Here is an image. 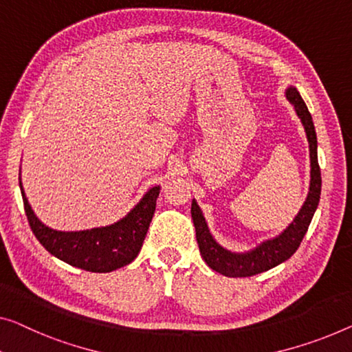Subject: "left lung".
<instances>
[{"label":"left lung","instance_id":"obj_1","mask_svg":"<svg viewBox=\"0 0 352 352\" xmlns=\"http://www.w3.org/2000/svg\"><path fill=\"white\" fill-rule=\"evenodd\" d=\"M286 98L292 102L294 109L302 120L303 128H305L308 144H310V162H311V180L310 191L305 199L300 212L294 218V221L287 226L280 235L275 239L265 240L254 250L246 251V253H232L226 248H223L213 235L210 234L206 218L199 208L197 202L192 199L191 204V217L194 228H196V239L201 256L207 262L210 269L218 272L224 276L230 278H243L262 274V272L270 270L281 262H285L296 253L303 235L307 234L310 226L313 214L316 212L319 197H321V169L318 162V139L316 131H314L311 113L308 112L307 104L303 102L300 93L296 87H287Z\"/></svg>","mask_w":352,"mask_h":352}]
</instances>
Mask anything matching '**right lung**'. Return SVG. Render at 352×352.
<instances>
[{"mask_svg":"<svg viewBox=\"0 0 352 352\" xmlns=\"http://www.w3.org/2000/svg\"><path fill=\"white\" fill-rule=\"evenodd\" d=\"M19 183L26 218L39 243L66 264L96 274L117 270L138 258L155 214L156 199L160 196V186H153L120 221L104 228L65 232L39 221L25 196L22 182Z\"/></svg>","mask_w":352,"mask_h":352,"instance_id":"right-lung-1","label":"right lung"}]
</instances>
